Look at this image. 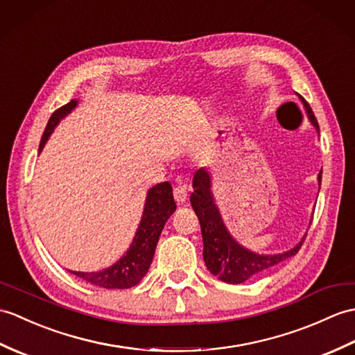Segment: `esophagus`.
I'll list each match as a JSON object with an SVG mask.
<instances>
[{
  "mask_svg": "<svg viewBox=\"0 0 355 355\" xmlns=\"http://www.w3.org/2000/svg\"><path fill=\"white\" fill-rule=\"evenodd\" d=\"M187 195H189V187H187V184H181V183H180L178 186L174 187V198H175V201H177L178 204L186 202Z\"/></svg>",
  "mask_w": 355,
  "mask_h": 355,
  "instance_id": "1",
  "label": "esophagus"
}]
</instances>
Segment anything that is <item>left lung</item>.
Wrapping results in <instances>:
<instances>
[{
	"mask_svg": "<svg viewBox=\"0 0 355 355\" xmlns=\"http://www.w3.org/2000/svg\"><path fill=\"white\" fill-rule=\"evenodd\" d=\"M309 118L319 130L318 119L315 118L310 104L301 98ZM319 186L322 180V171L319 172ZM191 204L200 219L202 242H204V261L207 269L220 282L230 284H241L269 268L277 266L278 263L287 260L301 250L306 239L295 246L293 250L275 254V255H260L242 248L234 239L230 236L225 225L222 224L219 210L213 202L210 192V177L205 169H198L193 175V193L191 195Z\"/></svg>",
	"mask_w": 355,
	"mask_h": 355,
	"instance_id": "left-lung-1",
	"label": "left lung"
}]
</instances>
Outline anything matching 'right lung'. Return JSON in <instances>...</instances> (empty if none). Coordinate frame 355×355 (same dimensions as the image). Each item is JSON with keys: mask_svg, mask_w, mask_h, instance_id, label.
Here are the masks:
<instances>
[{"mask_svg": "<svg viewBox=\"0 0 355 355\" xmlns=\"http://www.w3.org/2000/svg\"><path fill=\"white\" fill-rule=\"evenodd\" d=\"M76 105L77 101L71 100V103L62 105L60 109H57L51 114L42 139H40L39 151L44 148L46 139L53 133L59 121ZM175 209L177 205L174 196H172V186L168 181L154 186L148 192L142 220H140L135 241L131 243L127 254L118 263H114L113 266L100 272H69L95 286L104 287V289H130V287L136 286L146 275L148 269H150L162 230Z\"/></svg>", "mask_w": 355, "mask_h": 355, "instance_id": "right-lung-1", "label": "right lung"}]
</instances>
